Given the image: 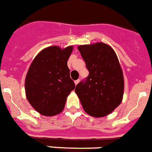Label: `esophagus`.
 Returning <instances> with one entry per match:
<instances>
[{"instance_id":"esophagus-1","label":"esophagus","mask_w":152,"mask_h":152,"mask_svg":"<svg viewBox=\"0 0 152 152\" xmlns=\"http://www.w3.org/2000/svg\"><path fill=\"white\" fill-rule=\"evenodd\" d=\"M79 82H80V80H75V85H77V83H79Z\"/></svg>"}]
</instances>
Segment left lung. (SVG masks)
Returning a JSON list of instances; mask_svg holds the SVG:
<instances>
[{
	"instance_id": "left-lung-1",
	"label": "left lung",
	"mask_w": 152,
	"mask_h": 152,
	"mask_svg": "<svg viewBox=\"0 0 152 152\" xmlns=\"http://www.w3.org/2000/svg\"><path fill=\"white\" fill-rule=\"evenodd\" d=\"M89 74L75 91L83 110L93 117L111 113L122 101L124 77L113 49L103 42L79 45Z\"/></svg>"
}]
</instances>
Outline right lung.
I'll return each instance as SVG.
<instances>
[{"instance_id": "add662e5", "label": "right lung", "mask_w": 152, "mask_h": 152, "mask_svg": "<svg viewBox=\"0 0 152 152\" xmlns=\"http://www.w3.org/2000/svg\"><path fill=\"white\" fill-rule=\"evenodd\" d=\"M73 46L43 49L32 62L25 78L29 103L43 115L52 116L63 110L66 99L75 89L67 61Z\"/></svg>"}]
</instances>
